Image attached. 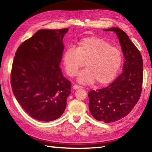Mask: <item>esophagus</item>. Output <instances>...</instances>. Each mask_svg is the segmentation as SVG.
<instances>
[{"mask_svg":"<svg viewBox=\"0 0 152 152\" xmlns=\"http://www.w3.org/2000/svg\"><path fill=\"white\" fill-rule=\"evenodd\" d=\"M80 88H82V87L76 85V84H74V85L73 86V89L74 90H78V89H80Z\"/></svg>","mask_w":152,"mask_h":152,"instance_id":"esophagus-1","label":"esophagus"}]
</instances>
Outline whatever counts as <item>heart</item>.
Instances as JSON below:
<instances>
[{
  "mask_svg": "<svg viewBox=\"0 0 152 152\" xmlns=\"http://www.w3.org/2000/svg\"><path fill=\"white\" fill-rule=\"evenodd\" d=\"M63 62L67 74L75 76L84 65L77 77L82 84L94 83L104 85L109 83L117 75L122 64V54L116 47L102 38L90 37L82 39L76 48L66 49Z\"/></svg>",
  "mask_w": 152,
  "mask_h": 152,
  "instance_id": "obj_1",
  "label": "heart"
}]
</instances>
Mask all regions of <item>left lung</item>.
<instances>
[{"instance_id": "left-lung-1", "label": "left lung", "mask_w": 152, "mask_h": 152, "mask_svg": "<svg viewBox=\"0 0 152 152\" xmlns=\"http://www.w3.org/2000/svg\"><path fill=\"white\" fill-rule=\"evenodd\" d=\"M104 31L116 33L124 56L123 73L106 88L88 94L92 116L108 123L127 116L137 104L142 89L143 65L140 52L123 30L111 27Z\"/></svg>"}]
</instances>
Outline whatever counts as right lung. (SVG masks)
Wrapping results in <instances>:
<instances>
[{
    "label": "right lung",
    "instance_id": "add662e5",
    "mask_svg": "<svg viewBox=\"0 0 152 152\" xmlns=\"http://www.w3.org/2000/svg\"><path fill=\"white\" fill-rule=\"evenodd\" d=\"M68 31L40 29L18 48L11 72V86L17 101L28 115L42 121L61 117L71 92V82L60 67Z\"/></svg>",
    "mask_w": 152,
    "mask_h": 152
}]
</instances>
